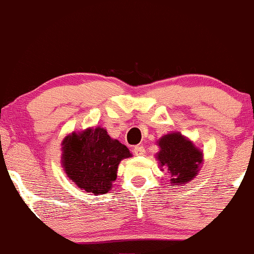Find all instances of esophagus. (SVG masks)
<instances>
[{
  "mask_svg": "<svg viewBox=\"0 0 254 254\" xmlns=\"http://www.w3.org/2000/svg\"><path fill=\"white\" fill-rule=\"evenodd\" d=\"M133 154L137 156H143L145 154V149L143 145H136V147H133Z\"/></svg>",
  "mask_w": 254,
  "mask_h": 254,
  "instance_id": "esophagus-1",
  "label": "esophagus"
}]
</instances>
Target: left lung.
Masks as SVG:
<instances>
[{
    "label": "left lung",
    "mask_w": 254,
    "mask_h": 254,
    "mask_svg": "<svg viewBox=\"0 0 254 254\" xmlns=\"http://www.w3.org/2000/svg\"><path fill=\"white\" fill-rule=\"evenodd\" d=\"M156 154L160 167H167L171 185H184L197 176L203 162V153L180 132H171L159 139Z\"/></svg>",
    "instance_id": "left-lung-1"
}]
</instances>
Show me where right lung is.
I'll return each instance as SVG.
<instances>
[{
  "mask_svg": "<svg viewBox=\"0 0 254 254\" xmlns=\"http://www.w3.org/2000/svg\"><path fill=\"white\" fill-rule=\"evenodd\" d=\"M62 166L68 178L88 193H107L117 179L119 162L131 156L127 145L104 127L72 132L62 142Z\"/></svg>",
  "mask_w": 254,
  "mask_h": 254,
  "instance_id": "obj_1",
  "label": "right lung"
}]
</instances>
